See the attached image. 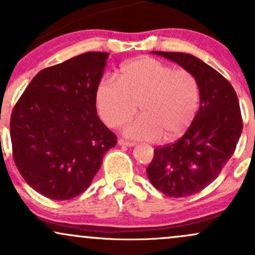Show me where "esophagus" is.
I'll use <instances>...</instances> for the list:
<instances>
[{
	"mask_svg": "<svg viewBox=\"0 0 255 255\" xmlns=\"http://www.w3.org/2000/svg\"><path fill=\"white\" fill-rule=\"evenodd\" d=\"M119 145L128 146V147H133V146H135V142L127 141V140H125V139H119Z\"/></svg>",
	"mask_w": 255,
	"mask_h": 255,
	"instance_id": "1",
	"label": "esophagus"
}]
</instances>
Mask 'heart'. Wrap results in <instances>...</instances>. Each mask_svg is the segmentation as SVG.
Segmentation results:
<instances>
[{"label":"heart","instance_id":"1","mask_svg":"<svg viewBox=\"0 0 255 255\" xmlns=\"http://www.w3.org/2000/svg\"><path fill=\"white\" fill-rule=\"evenodd\" d=\"M199 99V84L191 72L152 57L124 64L119 81L104 79L97 89L98 111L110 127L126 124L137 105L141 116L124 129L131 139L181 136L197 115Z\"/></svg>","mask_w":255,"mask_h":255}]
</instances>
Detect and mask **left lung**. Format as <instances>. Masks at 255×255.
Listing matches in <instances>:
<instances>
[{"label":"left lung","mask_w":255,"mask_h":255,"mask_svg":"<svg viewBox=\"0 0 255 255\" xmlns=\"http://www.w3.org/2000/svg\"><path fill=\"white\" fill-rule=\"evenodd\" d=\"M152 54L180 64L199 84L200 107L192 125L176 142L154 148L146 169L158 191L189 197L212 183L234 154L244 128L239 99L229 81L200 58L184 52Z\"/></svg>","instance_id":"8db88e82"}]
</instances>
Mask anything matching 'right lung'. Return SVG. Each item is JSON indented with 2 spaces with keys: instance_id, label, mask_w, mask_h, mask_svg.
<instances>
[{
  "instance_id": "obj_1",
  "label": "right lung",
  "mask_w": 255,
  "mask_h": 255,
  "mask_svg": "<svg viewBox=\"0 0 255 255\" xmlns=\"http://www.w3.org/2000/svg\"><path fill=\"white\" fill-rule=\"evenodd\" d=\"M108 57V52H85L43 69L14 107V163L28 186L44 197L69 200L83 193L105 152L118 142L96 109Z\"/></svg>"
}]
</instances>
